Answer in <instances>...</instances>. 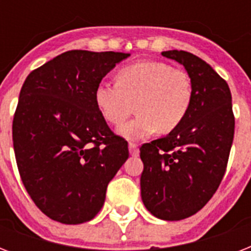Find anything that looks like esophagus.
<instances>
[{"label": "esophagus", "instance_id": "obj_1", "mask_svg": "<svg viewBox=\"0 0 251 251\" xmlns=\"http://www.w3.org/2000/svg\"><path fill=\"white\" fill-rule=\"evenodd\" d=\"M129 151L131 156H138V155H139V149H138L137 143L129 142Z\"/></svg>", "mask_w": 251, "mask_h": 251}]
</instances>
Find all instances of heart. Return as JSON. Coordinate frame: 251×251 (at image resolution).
Wrapping results in <instances>:
<instances>
[{"instance_id":"1","label":"heart","mask_w":251,"mask_h":251,"mask_svg":"<svg viewBox=\"0 0 251 251\" xmlns=\"http://www.w3.org/2000/svg\"><path fill=\"white\" fill-rule=\"evenodd\" d=\"M191 100L190 75L161 61L127 65L118 73V82L102 80L95 91L96 105L112 125L125 121L137 104L139 114L120 129L130 139L175 130L186 117Z\"/></svg>"}]
</instances>
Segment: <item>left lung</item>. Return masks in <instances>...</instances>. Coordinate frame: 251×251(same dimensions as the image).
<instances>
[{"label":"left lung","instance_id":"obj_1","mask_svg":"<svg viewBox=\"0 0 251 251\" xmlns=\"http://www.w3.org/2000/svg\"><path fill=\"white\" fill-rule=\"evenodd\" d=\"M161 56L185 66L193 100L175 130L141 146V194L153 216L173 222L197 214L218 190L233 142L234 114L228 83L206 61L185 50Z\"/></svg>","mask_w":251,"mask_h":251}]
</instances>
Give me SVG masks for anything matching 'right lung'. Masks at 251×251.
<instances>
[{"label":"right lung","instance_id":"right-lung-1","mask_svg":"<svg viewBox=\"0 0 251 251\" xmlns=\"http://www.w3.org/2000/svg\"><path fill=\"white\" fill-rule=\"evenodd\" d=\"M129 53L69 50L35 69L22 86L13 143L22 182L37 208L62 224L96 216L106 187L129 157L95 91Z\"/></svg>","mask_w":251,"mask_h":251}]
</instances>
